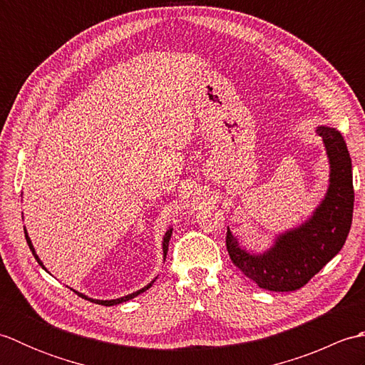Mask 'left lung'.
I'll use <instances>...</instances> for the list:
<instances>
[{
    "mask_svg": "<svg viewBox=\"0 0 365 365\" xmlns=\"http://www.w3.org/2000/svg\"><path fill=\"white\" fill-rule=\"evenodd\" d=\"M329 160V187L320 205L301 226L279 234L265 252L240 246L227 229L226 246L234 265L260 289L293 292L306 285L345 245L353 220L351 158L340 131L317 127Z\"/></svg>",
    "mask_w": 365,
    "mask_h": 365,
    "instance_id": "1",
    "label": "left lung"
}]
</instances>
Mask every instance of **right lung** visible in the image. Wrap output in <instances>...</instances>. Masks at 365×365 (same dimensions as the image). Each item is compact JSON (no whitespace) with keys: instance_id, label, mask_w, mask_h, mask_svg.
Instances as JSON below:
<instances>
[{"instance_id":"1","label":"right lung","mask_w":365,"mask_h":365,"mask_svg":"<svg viewBox=\"0 0 365 365\" xmlns=\"http://www.w3.org/2000/svg\"><path fill=\"white\" fill-rule=\"evenodd\" d=\"M170 235H173V227H169V229L166 230L165 237H163V257H165V259H166V254H168V246H169ZM25 237H26V242H28L29 250L33 251V255L36 257L37 263H38V265H41L42 268H45V267H43V263H42V260L38 259V255H37V254H36V251H34V246H33V243H31V240H29V237H28V232H26V229H25ZM153 282H155V279H153V281H152L150 284H147V285L144 287V289L138 290V292H133V293H130V294H127V297H122V298H118V299H94V298H89V297H86V294H83V293H80V292H75V293H78V297H81V298H84V299H88V301H91V302H96V304H102V306H115V304H120V302H125V301H128V299H131V298L138 297L139 293L145 292L147 289H150Z\"/></svg>"}]
</instances>
